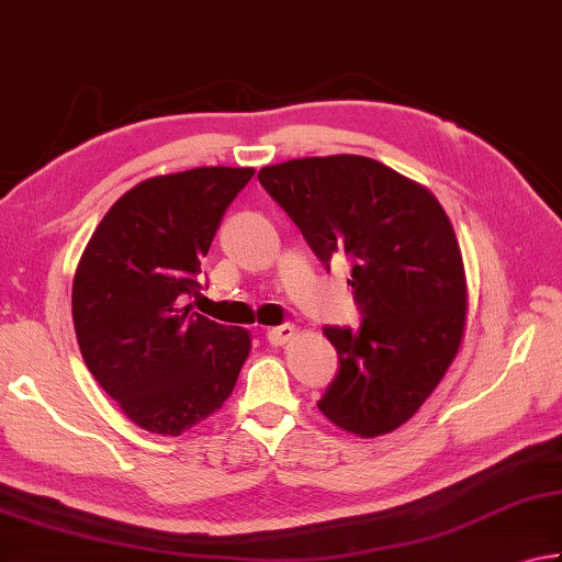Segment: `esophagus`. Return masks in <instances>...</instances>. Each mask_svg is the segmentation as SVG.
Masks as SVG:
<instances>
[{
	"mask_svg": "<svg viewBox=\"0 0 562 562\" xmlns=\"http://www.w3.org/2000/svg\"><path fill=\"white\" fill-rule=\"evenodd\" d=\"M294 334H297V326H294V324H280V326H274V329L268 331V341L274 344V346H282V344L292 341Z\"/></svg>",
	"mask_w": 562,
	"mask_h": 562,
	"instance_id": "1",
	"label": "esophagus"
}]
</instances>
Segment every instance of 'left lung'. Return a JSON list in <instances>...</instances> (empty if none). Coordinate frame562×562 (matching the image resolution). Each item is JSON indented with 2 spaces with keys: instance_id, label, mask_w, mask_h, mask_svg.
<instances>
[{
  "instance_id": "1",
  "label": "left lung",
  "mask_w": 562,
  "mask_h": 562,
  "mask_svg": "<svg viewBox=\"0 0 562 562\" xmlns=\"http://www.w3.org/2000/svg\"><path fill=\"white\" fill-rule=\"evenodd\" d=\"M265 191L326 268L351 262L359 331L324 326L339 375L319 411L356 437L397 430L445 379L467 329V274L454 228L430 189L359 155L262 167Z\"/></svg>"
}]
</instances>
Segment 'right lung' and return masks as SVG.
I'll return each instance as SVG.
<instances>
[{
	"mask_svg": "<svg viewBox=\"0 0 562 562\" xmlns=\"http://www.w3.org/2000/svg\"><path fill=\"white\" fill-rule=\"evenodd\" d=\"M250 167H196L139 181L112 203L80 255L74 326L88 371L147 432L179 437L218 413L250 331L183 304L223 211Z\"/></svg>",
	"mask_w": 562,
	"mask_h": 562,
	"instance_id": "right-lung-1",
	"label": "right lung"
}]
</instances>
